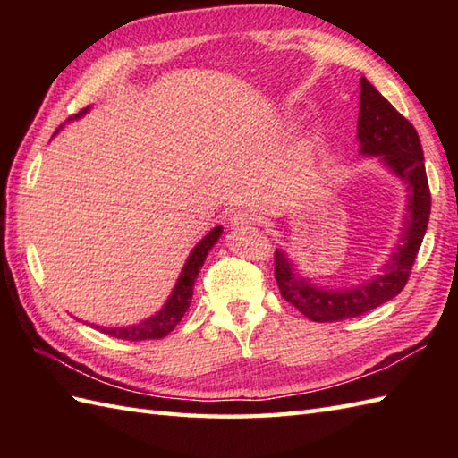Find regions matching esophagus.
<instances>
[{
	"instance_id": "1",
	"label": "esophagus",
	"mask_w": 458,
	"mask_h": 458,
	"mask_svg": "<svg viewBox=\"0 0 458 458\" xmlns=\"http://www.w3.org/2000/svg\"><path fill=\"white\" fill-rule=\"evenodd\" d=\"M230 226L234 230H251L256 228V216L246 210H238L230 216Z\"/></svg>"
}]
</instances>
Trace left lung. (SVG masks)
<instances>
[{
  "label": "left lung",
  "mask_w": 458,
  "mask_h": 458,
  "mask_svg": "<svg viewBox=\"0 0 458 458\" xmlns=\"http://www.w3.org/2000/svg\"><path fill=\"white\" fill-rule=\"evenodd\" d=\"M358 141L362 155H379L407 187V216L403 234L377 274L368 284L327 289L295 274L285 251L276 250V281L287 303L315 323H335L368 313L400 295L410 279L431 214V191L427 182L420 135L394 106L364 76L360 79Z\"/></svg>",
  "instance_id": "1"
}]
</instances>
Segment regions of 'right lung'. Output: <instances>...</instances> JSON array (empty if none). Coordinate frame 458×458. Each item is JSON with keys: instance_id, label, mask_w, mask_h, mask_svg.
<instances>
[{"instance_id": "obj_1", "label": "right lung", "mask_w": 458, "mask_h": 458, "mask_svg": "<svg viewBox=\"0 0 458 458\" xmlns=\"http://www.w3.org/2000/svg\"><path fill=\"white\" fill-rule=\"evenodd\" d=\"M84 108L79 112L74 118H81V115L86 114ZM222 234V226L212 228L207 236H204L194 250L191 251V256L184 264L177 285H174L171 297L167 299V303L159 310L157 315L149 317L148 320H143L140 325H131V327H120V328H106V327H96L100 328L104 335L114 336V338H122V340H130V343H140V340H155V338H163L167 336L171 330L181 323V318L187 313V309L191 305L192 299V287H194V279H197L199 271L204 264V259L208 256V250L216 244L218 238Z\"/></svg>"}]
</instances>
